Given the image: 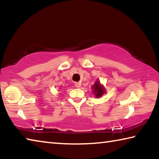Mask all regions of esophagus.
Listing matches in <instances>:
<instances>
[{
	"instance_id": "obj_1",
	"label": "esophagus",
	"mask_w": 159,
	"mask_h": 159,
	"mask_svg": "<svg viewBox=\"0 0 159 159\" xmlns=\"http://www.w3.org/2000/svg\"><path fill=\"white\" fill-rule=\"evenodd\" d=\"M75 86H76L77 88H80V86H81V83H80V82L75 83Z\"/></svg>"
}]
</instances>
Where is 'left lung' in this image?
I'll return each mask as SVG.
<instances>
[{"label": "left lung", "mask_w": 159, "mask_h": 159, "mask_svg": "<svg viewBox=\"0 0 159 159\" xmlns=\"http://www.w3.org/2000/svg\"><path fill=\"white\" fill-rule=\"evenodd\" d=\"M93 91L92 93L95 95L96 98H101V97L106 93L105 88L104 87L103 85H102L99 80L98 79L94 83V85L92 86Z\"/></svg>", "instance_id": "left-lung-1"}]
</instances>
